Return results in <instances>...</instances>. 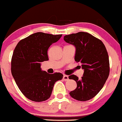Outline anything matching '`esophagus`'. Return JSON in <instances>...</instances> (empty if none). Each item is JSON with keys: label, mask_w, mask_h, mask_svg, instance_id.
Segmentation results:
<instances>
[{"label": "esophagus", "mask_w": 122, "mask_h": 122, "mask_svg": "<svg viewBox=\"0 0 122 122\" xmlns=\"http://www.w3.org/2000/svg\"><path fill=\"white\" fill-rule=\"evenodd\" d=\"M63 80L64 81H67L69 80V78H68V75H64L63 76Z\"/></svg>", "instance_id": "obj_1"}]
</instances>
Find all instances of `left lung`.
I'll return each instance as SVG.
<instances>
[{
  "mask_svg": "<svg viewBox=\"0 0 122 122\" xmlns=\"http://www.w3.org/2000/svg\"><path fill=\"white\" fill-rule=\"evenodd\" d=\"M63 39L75 46L74 59L84 69L80 80L75 75L69 76V79L75 80L77 85L69 95L80 101L90 100L99 92L108 77L110 63L106 48L100 39L87 32L65 35Z\"/></svg>",
  "mask_w": 122,
  "mask_h": 122,
  "instance_id": "left-lung-1",
  "label": "left lung"
}]
</instances>
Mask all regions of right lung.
<instances>
[{
    "mask_svg": "<svg viewBox=\"0 0 122 122\" xmlns=\"http://www.w3.org/2000/svg\"><path fill=\"white\" fill-rule=\"evenodd\" d=\"M62 36L35 33L21 40L14 50L11 73L20 91L30 100H47L56 82L63 78L61 73L49 74L41 68V62L48 60V48Z\"/></svg>",
    "mask_w": 122,
    "mask_h": 122,
    "instance_id": "right-lung-1",
    "label": "right lung"
}]
</instances>
